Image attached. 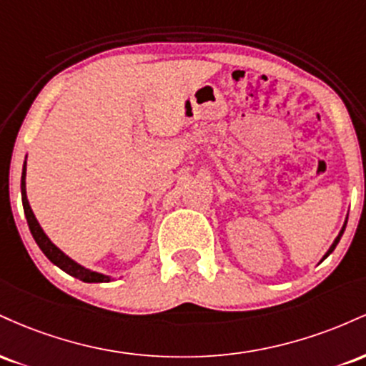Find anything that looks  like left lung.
I'll return each instance as SVG.
<instances>
[{"instance_id":"obj_1","label":"left lung","mask_w":366,"mask_h":366,"mask_svg":"<svg viewBox=\"0 0 366 366\" xmlns=\"http://www.w3.org/2000/svg\"><path fill=\"white\" fill-rule=\"evenodd\" d=\"M346 224H347V218H346V222H344V225H342L341 232H339V236H337V237H335V241H334V242H332V246L329 247V251H327V253H325V256H323V259H325V258H327V256H329V254L332 253V251H334V249H335V246H337V242H339V241H341V237H342V234H344V229H346Z\"/></svg>"}]
</instances>
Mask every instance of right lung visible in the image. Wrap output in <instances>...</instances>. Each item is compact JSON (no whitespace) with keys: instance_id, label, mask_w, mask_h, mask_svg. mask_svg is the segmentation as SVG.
Returning a JSON list of instances; mask_svg holds the SVG:
<instances>
[{"instance_id":"right-lung-1","label":"right lung","mask_w":366,"mask_h":366,"mask_svg":"<svg viewBox=\"0 0 366 366\" xmlns=\"http://www.w3.org/2000/svg\"><path fill=\"white\" fill-rule=\"evenodd\" d=\"M25 163H24V169H22V184H20V189H22V204H24V212H25V218H27V224L29 229H31L32 237L37 242V246L41 247V251L46 254V258L49 262L56 264L58 268H61L63 272H66L69 275L75 277V279L82 280V282H110V277L98 274V272H92L89 268H84L82 264H79L77 262H74L72 258H69L61 249H58L56 246L49 241V237L46 236L44 230L41 229L39 222L32 213L31 204H29L27 199V192H25Z\"/></svg>"}]
</instances>
